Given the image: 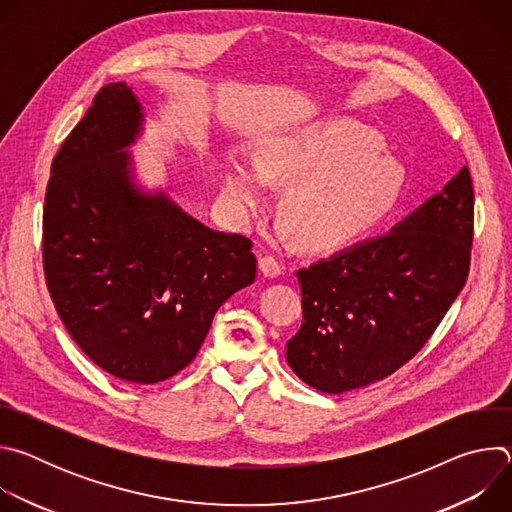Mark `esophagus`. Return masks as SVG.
Here are the masks:
<instances>
[{"label":"esophagus","instance_id":"34e87169","mask_svg":"<svg viewBox=\"0 0 512 512\" xmlns=\"http://www.w3.org/2000/svg\"><path fill=\"white\" fill-rule=\"evenodd\" d=\"M259 271L265 277H277L281 273V263L271 255H263V257H259Z\"/></svg>","mask_w":512,"mask_h":512}]
</instances>
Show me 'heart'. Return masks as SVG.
Here are the masks:
<instances>
[{
	"mask_svg": "<svg viewBox=\"0 0 512 512\" xmlns=\"http://www.w3.org/2000/svg\"><path fill=\"white\" fill-rule=\"evenodd\" d=\"M375 131L350 119H326L277 135L259 158L231 156L223 194L241 225L255 221L271 184L287 186L279 237H304L314 251H332L371 233L395 208L401 166L385 156Z\"/></svg>",
	"mask_w": 512,
	"mask_h": 512,
	"instance_id": "b5f03b06",
	"label": "heart"
}]
</instances>
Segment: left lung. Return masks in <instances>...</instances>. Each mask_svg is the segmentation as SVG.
<instances>
[{
	"label": "left lung",
	"instance_id": "obj_1",
	"mask_svg": "<svg viewBox=\"0 0 512 512\" xmlns=\"http://www.w3.org/2000/svg\"><path fill=\"white\" fill-rule=\"evenodd\" d=\"M474 237L464 166L387 235L298 271L304 322L285 358L304 383L346 393L411 360L462 291Z\"/></svg>",
	"mask_w": 512,
	"mask_h": 512
}]
</instances>
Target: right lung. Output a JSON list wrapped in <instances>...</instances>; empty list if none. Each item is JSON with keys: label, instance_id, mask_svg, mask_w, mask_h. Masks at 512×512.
Masks as SVG:
<instances>
[{"label": "right lung", "instance_id": "obj_1", "mask_svg": "<svg viewBox=\"0 0 512 512\" xmlns=\"http://www.w3.org/2000/svg\"><path fill=\"white\" fill-rule=\"evenodd\" d=\"M143 111L105 85L58 150L44 200L42 261L56 312L105 373L154 385L200 350L216 310L251 285V241L218 233L164 190L145 192L127 148Z\"/></svg>", "mask_w": 512, "mask_h": 512}]
</instances>
